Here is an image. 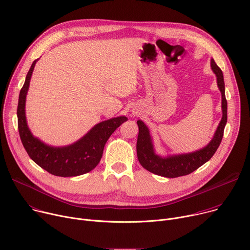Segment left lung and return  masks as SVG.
<instances>
[{"label": "left lung", "instance_id": "1", "mask_svg": "<svg viewBox=\"0 0 250 250\" xmlns=\"http://www.w3.org/2000/svg\"><path fill=\"white\" fill-rule=\"evenodd\" d=\"M210 67L216 77V83L221 94L222 110V118L212 139L206 146L191 152L161 155L155 150L149 128L143 121L139 120L137 122L139 125L137 153L140 164L146 170L168 178L188 175L196 170L202 165L208 163L217 150L223 137L226 122H228V102L225 99L223 74L213 59L210 60Z\"/></svg>", "mask_w": 250, "mask_h": 250}]
</instances>
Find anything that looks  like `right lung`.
<instances>
[{
  "mask_svg": "<svg viewBox=\"0 0 250 250\" xmlns=\"http://www.w3.org/2000/svg\"><path fill=\"white\" fill-rule=\"evenodd\" d=\"M34 61L22 85L17 109L18 127L22 146L29 156L42 168L53 175L70 177L93 170L100 163L104 147L112 132L127 121L125 116L103 121L90 128L77 142L62 146H54L41 141L31 131L26 117V100L31 78L35 69Z\"/></svg>",
  "mask_w": 250,
  "mask_h": 250,
  "instance_id": "obj_1",
  "label": "right lung"
}]
</instances>
